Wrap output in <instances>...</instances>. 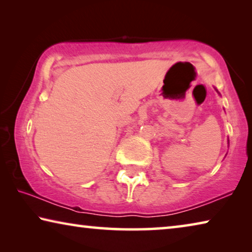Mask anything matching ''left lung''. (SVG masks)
I'll list each match as a JSON object with an SVG mask.
<instances>
[{
  "label": "left lung",
  "mask_w": 252,
  "mask_h": 252,
  "mask_svg": "<svg viewBox=\"0 0 252 252\" xmlns=\"http://www.w3.org/2000/svg\"><path fill=\"white\" fill-rule=\"evenodd\" d=\"M215 90H216L217 92H218V93H219V91H218V90H217V89H216V88H215ZM219 94H220V93H219Z\"/></svg>",
  "instance_id": "8db88e82"
}]
</instances>
